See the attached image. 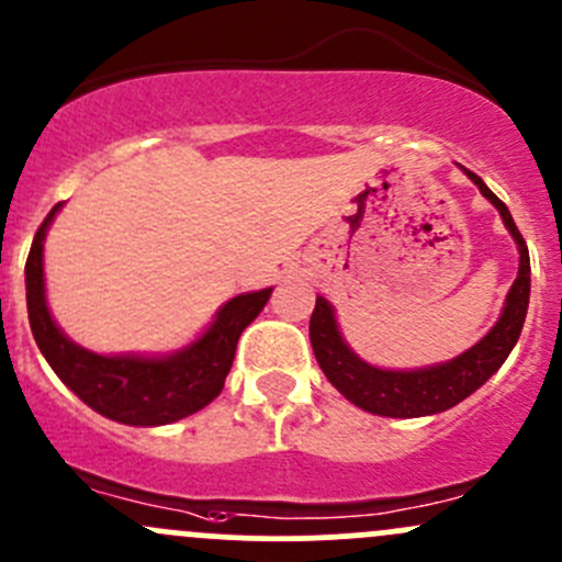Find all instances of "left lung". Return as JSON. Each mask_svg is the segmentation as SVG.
Listing matches in <instances>:
<instances>
[{
  "label": "left lung",
  "instance_id": "8db88e82",
  "mask_svg": "<svg viewBox=\"0 0 562 562\" xmlns=\"http://www.w3.org/2000/svg\"><path fill=\"white\" fill-rule=\"evenodd\" d=\"M468 178L479 187L482 196L501 213L503 224H506L508 235L517 243L519 251V270L514 279L512 289L506 294L501 316L493 324L487 335L471 349L462 355L452 357L447 362L411 370H390L370 366L362 360L346 338L340 335L338 319H335V308L327 297H316V308L311 314V346L319 368L327 375L329 384L340 392L349 403L357 408L368 411V414L379 416H395V419H414V416H432L441 411L457 406L465 401L468 395L479 390L490 375L497 373V368L506 362L512 355L514 344H517L519 333H522L525 314H528L530 303V254L525 246L522 235H519L517 224H514L512 213L503 205L497 196L490 192L487 183L476 176V172L465 170Z\"/></svg>",
  "mask_w": 562,
  "mask_h": 562
}]
</instances>
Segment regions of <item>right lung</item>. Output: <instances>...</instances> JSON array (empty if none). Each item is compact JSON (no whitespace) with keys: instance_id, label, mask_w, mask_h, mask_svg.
<instances>
[{"instance_id":"1","label":"right lung","mask_w":562,"mask_h":562,"mask_svg":"<svg viewBox=\"0 0 562 562\" xmlns=\"http://www.w3.org/2000/svg\"><path fill=\"white\" fill-rule=\"evenodd\" d=\"M59 211L61 202L50 207L26 259L29 324L54 373L97 414L132 427L170 425L216 401L240 333L257 319L273 286L227 300L192 344L170 355H97L67 338L45 297L43 248Z\"/></svg>"}]
</instances>
